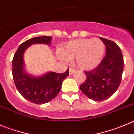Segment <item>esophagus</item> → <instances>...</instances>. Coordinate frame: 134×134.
<instances>
[{
    "label": "esophagus",
    "mask_w": 134,
    "mask_h": 134,
    "mask_svg": "<svg viewBox=\"0 0 134 134\" xmlns=\"http://www.w3.org/2000/svg\"><path fill=\"white\" fill-rule=\"evenodd\" d=\"M75 72V69L71 68V67L69 69V75L73 74V73H74Z\"/></svg>",
    "instance_id": "1"
}]
</instances>
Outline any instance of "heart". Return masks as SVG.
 <instances>
[{
    "mask_svg": "<svg viewBox=\"0 0 134 134\" xmlns=\"http://www.w3.org/2000/svg\"><path fill=\"white\" fill-rule=\"evenodd\" d=\"M61 54L68 60L75 59L76 64L82 70H91L102 61L105 45L98 38H81L68 42L61 49Z\"/></svg>",
    "mask_w": 134,
    "mask_h": 134,
    "instance_id": "obj_1",
    "label": "heart"
}]
</instances>
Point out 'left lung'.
<instances>
[{
	"instance_id": "obj_1",
	"label": "left lung",
	"mask_w": 134,
	"mask_h": 134,
	"mask_svg": "<svg viewBox=\"0 0 134 134\" xmlns=\"http://www.w3.org/2000/svg\"><path fill=\"white\" fill-rule=\"evenodd\" d=\"M104 42L106 55L96 68L85 71L87 78L80 89L94 101H102L110 97L120 85L124 69V57L115 42L100 37Z\"/></svg>"
}]
</instances>
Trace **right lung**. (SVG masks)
Segmentation results:
<instances>
[{"instance_id": "right-lung-1", "label": "right lung", "mask_w": 134, "mask_h": 134, "mask_svg": "<svg viewBox=\"0 0 134 134\" xmlns=\"http://www.w3.org/2000/svg\"><path fill=\"white\" fill-rule=\"evenodd\" d=\"M51 36H40L23 42L12 59V76L15 86L21 95L32 103H47L55 98L61 88L63 81L69 75V69L63 73L49 72L42 77H35L24 71L23 55L26 49L35 43L50 44Z\"/></svg>"}]
</instances>
